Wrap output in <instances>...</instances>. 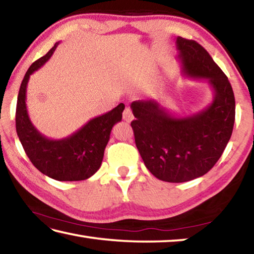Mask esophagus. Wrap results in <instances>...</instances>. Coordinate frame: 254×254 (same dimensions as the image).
Segmentation results:
<instances>
[{"label": "esophagus", "mask_w": 254, "mask_h": 254, "mask_svg": "<svg viewBox=\"0 0 254 254\" xmlns=\"http://www.w3.org/2000/svg\"><path fill=\"white\" fill-rule=\"evenodd\" d=\"M123 119H124V121H127V122H130L133 119V113H132V110L130 106H127L126 110L123 111Z\"/></svg>", "instance_id": "esophagus-1"}]
</instances>
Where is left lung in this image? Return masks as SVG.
<instances>
[{
  "label": "left lung",
  "mask_w": 254,
  "mask_h": 254,
  "mask_svg": "<svg viewBox=\"0 0 254 254\" xmlns=\"http://www.w3.org/2000/svg\"><path fill=\"white\" fill-rule=\"evenodd\" d=\"M176 46L184 74L209 83L212 103L195 114L177 117L157 101H134L131 127L150 173L163 182L184 183L204 176L221 158L233 131L235 98L226 75L203 47L182 37Z\"/></svg>",
  "instance_id": "left-lung-1"
}]
</instances>
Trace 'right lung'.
Returning a JSON list of instances; mask_svg holds the SVG:
<instances>
[{"instance_id":"add662e5","label":"right lung","mask_w":254,"mask_h":254,"mask_svg":"<svg viewBox=\"0 0 254 254\" xmlns=\"http://www.w3.org/2000/svg\"><path fill=\"white\" fill-rule=\"evenodd\" d=\"M57 46L58 42L25 72L16 103V133L30 161L40 173L59 182H78L92 177L100 169L112 127L122 120L126 106L120 103L65 139L53 140L41 134L30 121L25 104L27 85L30 76L48 62Z\"/></svg>"}]
</instances>
